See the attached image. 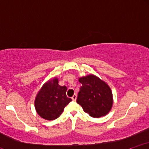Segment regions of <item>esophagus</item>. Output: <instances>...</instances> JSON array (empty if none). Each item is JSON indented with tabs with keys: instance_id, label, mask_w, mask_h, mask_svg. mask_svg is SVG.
<instances>
[{
	"instance_id": "obj_1",
	"label": "esophagus",
	"mask_w": 149,
	"mask_h": 149,
	"mask_svg": "<svg viewBox=\"0 0 149 149\" xmlns=\"http://www.w3.org/2000/svg\"><path fill=\"white\" fill-rule=\"evenodd\" d=\"M76 98H77V95H76V94H74V95H73V97H71V99H72L73 101H76Z\"/></svg>"
}]
</instances>
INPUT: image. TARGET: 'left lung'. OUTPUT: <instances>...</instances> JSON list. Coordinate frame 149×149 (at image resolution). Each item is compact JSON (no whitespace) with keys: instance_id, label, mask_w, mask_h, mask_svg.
<instances>
[{"instance_id":"left-lung-1","label":"left lung","mask_w":149,"mask_h":149,"mask_svg":"<svg viewBox=\"0 0 149 149\" xmlns=\"http://www.w3.org/2000/svg\"><path fill=\"white\" fill-rule=\"evenodd\" d=\"M82 84L78 94L77 103L91 117L106 116L111 109L113 100L110 87L95 75L79 78Z\"/></svg>"}]
</instances>
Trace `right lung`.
<instances>
[{"label":"right lung","mask_w":149,"mask_h":149,"mask_svg":"<svg viewBox=\"0 0 149 149\" xmlns=\"http://www.w3.org/2000/svg\"><path fill=\"white\" fill-rule=\"evenodd\" d=\"M58 78L48 80L42 86L36 97L35 109L37 113L47 120L57 119L71 99L66 95L67 88L58 84Z\"/></svg>","instance_id":"1"}]
</instances>
